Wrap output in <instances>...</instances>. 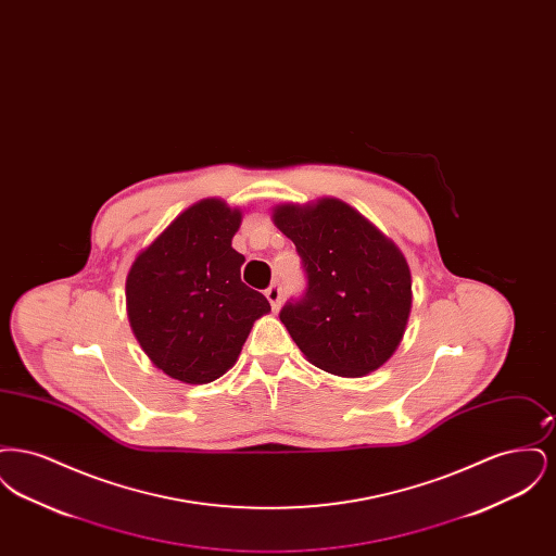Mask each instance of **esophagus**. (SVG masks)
I'll list each match as a JSON object with an SVG mask.
<instances>
[{
	"instance_id": "34e87169",
	"label": "esophagus",
	"mask_w": 556,
	"mask_h": 556,
	"mask_svg": "<svg viewBox=\"0 0 556 556\" xmlns=\"http://www.w3.org/2000/svg\"><path fill=\"white\" fill-rule=\"evenodd\" d=\"M266 300L270 302V306L277 311L279 308V304H281V295H283V291H281V286L275 281V283H270L265 291Z\"/></svg>"
}]
</instances>
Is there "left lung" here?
I'll list each match as a JSON object with an SVG mask.
<instances>
[{
	"label": "left lung",
	"instance_id": "obj_1",
	"mask_svg": "<svg viewBox=\"0 0 556 556\" xmlns=\"http://www.w3.org/2000/svg\"><path fill=\"white\" fill-rule=\"evenodd\" d=\"M275 225L293 241L306 290L279 318L318 369L358 377L396 350L410 313V270L396 245L340 200L279 206Z\"/></svg>",
	"mask_w": 556,
	"mask_h": 556
}]
</instances>
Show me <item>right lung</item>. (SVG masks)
Here are the masks:
<instances>
[{
	"label": "right lung",
	"instance_id": "right-lung-1",
	"mask_svg": "<svg viewBox=\"0 0 556 556\" xmlns=\"http://www.w3.org/2000/svg\"><path fill=\"white\" fill-rule=\"evenodd\" d=\"M239 211L204 200L179 214L132 263L127 311L152 363L186 383H211L238 361L254 320L270 311L241 281L231 248Z\"/></svg>",
	"mask_w": 556,
	"mask_h": 556
}]
</instances>
